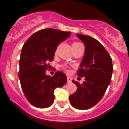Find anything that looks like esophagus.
Instances as JSON below:
<instances>
[{"label":"esophagus","mask_w":129,"mask_h":129,"mask_svg":"<svg viewBox=\"0 0 129 129\" xmlns=\"http://www.w3.org/2000/svg\"><path fill=\"white\" fill-rule=\"evenodd\" d=\"M67 82L68 83H71L72 82V78L70 76H67Z\"/></svg>","instance_id":"esophagus-1"}]
</instances>
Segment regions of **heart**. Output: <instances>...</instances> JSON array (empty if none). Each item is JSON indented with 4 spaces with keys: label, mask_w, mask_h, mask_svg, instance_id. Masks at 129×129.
Listing matches in <instances>:
<instances>
[{
    "label": "heart",
    "mask_w": 129,
    "mask_h": 129,
    "mask_svg": "<svg viewBox=\"0 0 129 129\" xmlns=\"http://www.w3.org/2000/svg\"><path fill=\"white\" fill-rule=\"evenodd\" d=\"M80 45H82L81 43H79V42H74V43H73V45H72L73 49L74 50V49H76V48H78V46H79ZM59 45H58V46L56 47V48L55 52V54H57V53H58V50H59ZM62 68H63V70H64L65 71H66V72H69V71H70L69 66H68V65H66V64L63 65V66H62Z\"/></svg>",
    "instance_id": "heart-1"
}]
</instances>
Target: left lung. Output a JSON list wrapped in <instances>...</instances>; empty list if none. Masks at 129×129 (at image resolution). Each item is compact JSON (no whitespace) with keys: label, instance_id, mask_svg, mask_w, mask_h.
<instances>
[{"label":"left lung","instance_id":"1","mask_svg":"<svg viewBox=\"0 0 129 129\" xmlns=\"http://www.w3.org/2000/svg\"><path fill=\"white\" fill-rule=\"evenodd\" d=\"M84 43L85 54L77 74L84 77L82 84L73 80L78 87L70 95L71 106L86 110L95 106L102 99L111 83L113 66L112 58L103 45L90 36L76 34Z\"/></svg>","mask_w":129,"mask_h":129}]
</instances>
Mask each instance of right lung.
<instances>
[{"instance_id": "1", "label": "right lung", "mask_w": 129, "mask_h": 129, "mask_svg": "<svg viewBox=\"0 0 129 129\" xmlns=\"http://www.w3.org/2000/svg\"><path fill=\"white\" fill-rule=\"evenodd\" d=\"M70 31L45 28L34 33L22 48L19 61L21 87L26 99L38 108H46L55 99L54 91L66 83V76L58 71L46 75L58 45L70 37Z\"/></svg>"}]
</instances>
